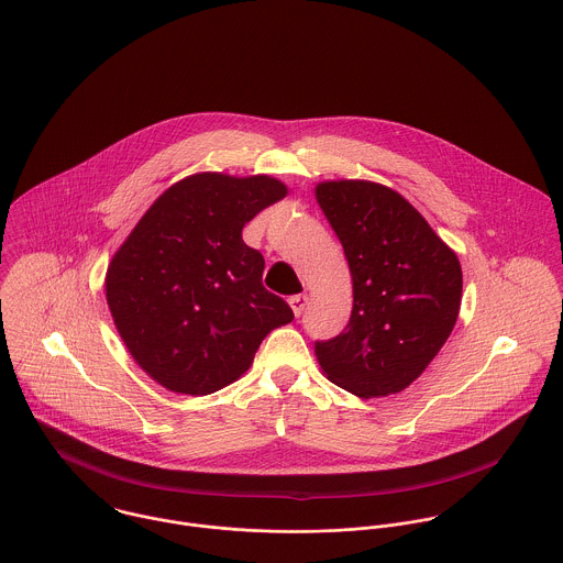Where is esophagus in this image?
<instances>
[{
    "label": "esophagus",
    "instance_id": "obj_1",
    "mask_svg": "<svg viewBox=\"0 0 563 563\" xmlns=\"http://www.w3.org/2000/svg\"><path fill=\"white\" fill-rule=\"evenodd\" d=\"M307 302H309V298H307L305 294H296V296H291V298H289V307L294 309V313H296V316H300V313L305 311Z\"/></svg>",
    "mask_w": 563,
    "mask_h": 563
}]
</instances>
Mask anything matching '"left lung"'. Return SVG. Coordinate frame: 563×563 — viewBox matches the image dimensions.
I'll return each instance as SVG.
<instances>
[{
    "mask_svg": "<svg viewBox=\"0 0 563 563\" xmlns=\"http://www.w3.org/2000/svg\"><path fill=\"white\" fill-rule=\"evenodd\" d=\"M316 197L353 276L351 320L340 335L316 342L318 364L362 399L395 395L428 368L456 324L459 256L382 184L324 181Z\"/></svg>",
    "mask_w": 563,
    "mask_h": 563,
    "instance_id": "1",
    "label": "left lung"
}]
</instances>
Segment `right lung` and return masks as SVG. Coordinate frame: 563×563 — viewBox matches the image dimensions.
Returning <instances> with one entry per match:
<instances>
[{
	"label": "right lung",
	"instance_id": "obj_1",
	"mask_svg": "<svg viewBox=\"0 0 563 563\" xmlns=\"http://www.w3.org/2000/svg\"><path fill=\"white\" fill-rule=\"evenodd\" d=\"M287 195L267 175L199 173L170 186L107 269V305L133 360L164 388L210 395L239 379L269 331L294 320L263 287L241 230Z\"/></svg>",
	"mask_w": 563,
	"mask_h": 563
}]
</instances>
